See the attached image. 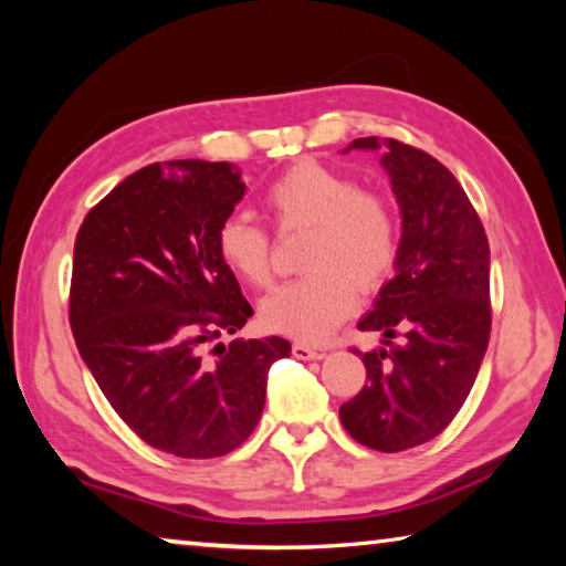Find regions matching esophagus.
<instances>
[{
    "label": "esophagus",
    "mask_w": 566,
    "mask_h": 566,
    "mask_svg": "<svg viewBox=\"0 0 566 566\" xmlns=\"http://www.w3.org/2000/svg\"><path fill=\"white\" fill-rule=\"evenodd\" d=\"M292 354H294L296 359H304V361H310V359H322V357H324V352H322V349H314V347H310V344H302V342L292 344Z\"/></svg>",
    "instance_id": "34e87169"
}]
</instances>
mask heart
Returning <instances> with one entry per match:
<instances>
[{
  "label": "heart",
  "mask_w": 566,
  "mask_h": 566,
  "mask_svg": "<svg viewBox=\"0 0 566 566\" xmlns=\"http://www.w3.org/2000/svg\"><path fill=\"white\" fill-rule=\"evenodd\" d=\"M264 207L280 232L306 229L300 280L282 284L260 306L266 329L300 342H324L349 317L361 294L377 292L399 260V219L385 195L317 159L286 167L264 189ZM217 252L239 280L270 286L272 242L242 214L217 227Z\"/></svg>",
  "instance_id": "b5f03b06"
}]
</instances>
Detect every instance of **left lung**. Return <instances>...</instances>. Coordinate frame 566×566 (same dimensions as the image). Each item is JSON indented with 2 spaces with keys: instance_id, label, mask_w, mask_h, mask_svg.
Masks as SVG:
<instances>
[{
  "instance_id": "left-lung-1",
  "label": "left lung",
  "mask_w": 566,
  "mask_h": 566,
  "mask_svg": "<svg viewBox=\"0 0 566 566\" xmlns=\"http://www.w3.org/2000/svg\"><path fill=\"white\" fill-rule=\"evenodd\" d=\"M379 147L377 137L352 142ZM385 147L381 165L401 209L399 260L359 329L385 334L387 349L361 354L367 381L339 419L359 444L405 452L444 432L482 367L492 332L490 242L442 161L399 139Z\"/></svg>"
}]
</instances>
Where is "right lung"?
I'll return each instance as SVG.
<instances>
[{
	"mask_svg": "<svg viewBox=\"0 0 566 566\" xmlns=\"http://www.w3.org/2000/svg\"><path fill=\"white\" fill-rule=\"evenodd\" d=\"M244 197L227 161L175 159L119 181L76 232L70 324L114 411L149 447L229 454L254 432L282 337L217 342L252 317L217 252Z\"/></svg>",
	"mask_w": 566,
	"mask_h": 566,
	"instance_id": "add662e5",
	"label": "right lung"
}]
</instances>
